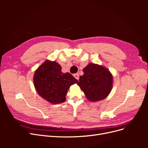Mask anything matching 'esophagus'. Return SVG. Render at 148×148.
Listing matches in <instances>:
<instances>
[{
    "instance_id": "esophagus-1",
    "label": "esophagus",
    "mask_w": 148,
    "mask_h": 148,
    "mask_svg": "<svg viewBox=\"0 0 148 148\" xmlns=\"http://www.w3.org/2000/svg\"><path fill=\"white\" fill-rule=\"evenodd\" d=\"M74 77H75V78L77 80H79V75L78 74H74Z\"/></svg>"
}]
</instances>
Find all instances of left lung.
Segmentation results:
<instances>
[{"label":"left lung","instance_id":"8db88e82","mask_svg":"<svg viewBox=\"0 0 148 148\" xmlns=\"http://www.w3.org/2000/svg\"><path fill=\"white\" fill-rule=\"evenodd\" d=\"M77 84L91 102L106 98L112 90L113 75L106 67L90 63L83 69Z\"/></svg>","mask_w":148,"mask_h":148}]
</instances>
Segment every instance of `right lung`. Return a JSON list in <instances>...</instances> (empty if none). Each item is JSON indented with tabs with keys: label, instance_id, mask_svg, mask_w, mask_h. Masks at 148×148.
Returning a JSON list of instances; mask_svg holds the SVG:
<instances>
[{
	"label": "right lung",
	"instance_id": "1",
	"mask_svg": "<svg viewBox=\"0 0 148 148\" xmlns=\"http://www.w3.org/2000/svg\"><path fill=\"white\" fill-rule=\"evenodd\" d=\"M61 69L56 61L47 60L38 68L34 75L37 93L53 104L64 102L69 87L78 83L71 74L63 73Z\"/></svg>",
	"mask_w": 148,
	"mask_h": 148
}]
</instances>
